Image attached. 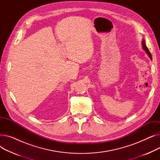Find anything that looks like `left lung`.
Instances as JSON below:
<instances>
[{
    "mask_svg": "<svg viewBox=\"0 0 160 160\" xmlns=\"http://www.w3.org/2000/svg\"><path fill=\"white\" fill-rule=\"evenodd\" d=\"M142 49H143L145 51V52L147 54V55L148 56V57L150 58V60H152V56H151V54H150V52H149V50H148V48H147V47L146 46V44H145V41L142 39Z\"/></svg>",
    "mask_w": 160,
    "mask_h": 160,
    "instance_id": "left-lung-1",
    "label": "left lung"
}]
</instances>
